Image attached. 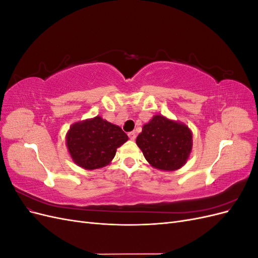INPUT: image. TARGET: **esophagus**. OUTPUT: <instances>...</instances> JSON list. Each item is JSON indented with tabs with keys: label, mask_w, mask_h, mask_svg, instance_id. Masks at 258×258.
Masks as SVG:
<instances>
[{
	"label": "esophagus",
	"mask_w": 258,
	"mask_h": 258,
	"mask_svg": "<svg viewBox=\"0 0 258 258\" xmlns=\"http://www.w3.org/2000/svg\"><path fill=\"white\" fill-rule=\"evenodd\" d=\"M128 137H129L131 140H136V138H137L136 132H135V131H131V132H129V134H128Z\"/></svg>",
	"instance_id": "esophagus-1"
}]
</instances>
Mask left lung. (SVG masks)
<instances>
[{"label":"left lung","mask_w":258,"mask_h":258,"mask_svg":"<svg viewBox=\"0 0 258 258\" xmlns=\"http://www.w3.org/2000/svg\"><path fill=\"white\" fill-rule=\"evenodd\" d=\"M137 145L145 159L159 170L182 168L192 147V134L186 124L155 115L137 138Z\"/></svg>","instance_id":"8db88e82"}]
</instances>
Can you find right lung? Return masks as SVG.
<instances>
[{"instance_id": "obj_1", "label": "right lung", "mask_w": 258, "mask_h": 258, "mask_svg": "<svg viewBox=\"0 0 258 258\" xmlns=\"http://www.w3.org/2000/svg\"><path fill=\"white\" fill-rule=\"evenodd\" d=\"M128 141L120 127L96 116L73 123L67 134V146L73 161L86 170L107 166L116 150Z\"/></svg>"}]
</instances>
